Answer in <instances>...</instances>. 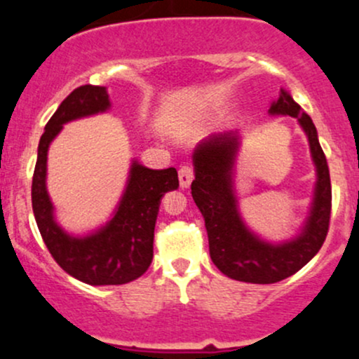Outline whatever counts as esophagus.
Returning a JSON list of instances; mask_svg holds the SVG:
<instances>
[{"label": "esophagus", "mask_w": 359, "mask_h": 359, "mask_svg": "<svg viewBox=\"0 0 359 359\" xmlns=\"http://www.w3.org/2000/svg\"><path fill=\"white\" fill-rule=\"evenodd\" d=\"M194 179V168L191 165H184L179 168V182H180V187L182 189H187L189 185H191Z\"/></svg>", "instance_id": "esophagus-1"}]
</instances>
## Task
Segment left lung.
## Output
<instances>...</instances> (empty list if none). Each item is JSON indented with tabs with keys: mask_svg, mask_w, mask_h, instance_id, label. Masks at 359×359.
I'll return each mask as SVG.
<instances>
[{
	"mask_svg": "<svg viewBox=\"0 0 359 359\" xmlns=\"http://www.w3.org/2000/svg\"><path fill=\"white\" fill-rule=\"evenodd\" d=\"M271 116L297 118L309 140L316 167V185L309 214L300 233L280 243L263 240L243 221L234 187V167L240 151V131L211 135L192 154V197L205 222L209 253L226 277L246 283H275L297 273L320 250L331 217V179L317 130L290 93L280 89L270 104Z\"/></svg>",
	"mask_w": 359,
	"mask_h": 359,
	"instance_id": "obj_1",
	"label": "left lung"
}]
</instances>
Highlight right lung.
<instances>
[{"instance_id":"add662e5","label":"right lung","mask_w":359,"mask_h":359,"mask_svg":"<svg viewBox=\"0 0 359 359\" xmlns=\"http://www.w3.org/2000/svg\"><path fill=\"white\" fill-rule=\"evenodd\" d=\"M109 108V94L102 86L74 89L45 125L32 182V208L48 251L69 275L89 285H123L145 273L154 258L160 201L165 192L179 187L174 167L154 170L133 160L121 199L106 224L84 236L62 228L47 191L48 147L65 123L106 113Z\"/></svg>"}]
</instances>
